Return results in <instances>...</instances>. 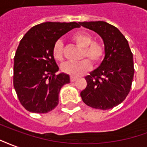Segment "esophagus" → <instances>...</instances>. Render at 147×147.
<instances>
[{
  "mask_svg": "<svg viewBox=\"0 0 147 147\" xmlns=\"http://www.w3.org/2000/svg\"><path fill=\"white\" fill-rule=\"evenodd\" d=\"M77 80V78H74V77H70V81H75Z\"/></svg>",
  "mask_w": 147,
  "mask_h": 147,
  "instance_id": "1",
  "label": "esophagus"
}]
</instances>
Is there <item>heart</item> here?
Masks as SVG:
<instances>
[{
	"instance_id": "b5f03b06",
	"label": "heart",
	"mask_w": 147,
	"mask_h": 147,
	"mask_svg": "<svg viewBox=\"0 0 147 147\" xmlns=\"http://www.w3.org/2000/svg\"><path fill=\"white\" fill-rule=\"evenodd\" d=\"M72 39L77 45L83 49L81 59L88 58L94 64L101 62L105 54L104 46L100 42L93 41V37L91 34L84 31H79L74 34ZM52 52L55 60L63 62L64 59V51L63 42L61 40H57L55 43ZM88 60L84 59L78 63H66L62 66V70L72 77L81 76L91 69V63Z\"/></svg>"
}]
</instances>
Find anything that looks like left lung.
I'll list each match as a JSON object with an SVG mask.
<instances>
[{"label":"left lung","instance_id":"obj_1","mask_svg":"<svg viewBox=\"0 0 147 147\" xmlns=\"http://www.w3.org/2000/svg\"><path fill=\"white\" fill-rule=\"evenodd\" d=\"M103 40L105 57L97 69L85 77L87 87L81 92L84 103L95 109L109 110L124 101L134 77L133 55L128 40L118 29L103 22H79Z\"/></svg>","mask_w":147,"mask_h":147}]
</instances>
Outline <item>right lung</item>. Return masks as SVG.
Returning a JSON list of instances; mask_svg holds the SVG:
<instances>
[{
	"label": "right lung",
	"mask_w": 147,
	"mask_h": 147,
	"mask_svg": "<svg viewBox=\"0 0 147 147\" xmlns=\"http://www.w3.org/2000/svg\"><path fill=\"white\" fill-rule=\"evenodd\" d=\"M75 22H46L33 26L20 40L14 58L13 84L20 103L26 110L45 113L57 107L59 94L69 76L56 75L59 66L53 56L58 39L72 29Z\"/></svg>",
	"instance_id": "obj_1"
}]
</instances>
